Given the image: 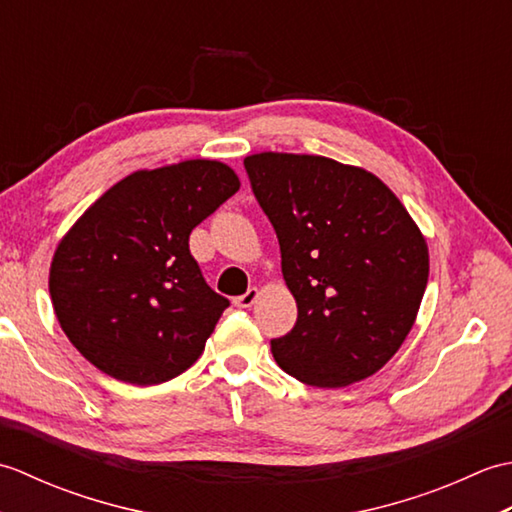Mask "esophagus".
<instances>
[{"instance_id": "obj_1", "label": "esophagus", "mask_w": 512, "mask_h": 512, "mask_svg": "<svg viewBox=\"0 0 512 512\" xmlns=\"http://www.w3.org/2000/svg\"><path fill=\"white\" fill-rule=\"evenodd\" d=\"M257 297H259V290L257 288H248L244 295H239V297H235V306L237 308H250L253 306V303L257 301Z\"/></svg>"}]
</instances>
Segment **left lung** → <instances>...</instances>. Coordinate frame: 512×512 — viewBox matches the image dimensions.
I'll list each match as a JSON object with an SVG mask.
<instances>
[{"label": "left lung", "mask_w": 512, "mask_h": 512, "mask_svg": "<svg viewBox=\"0 0 512 512\" xmlns=\"http://www.w3.org/2000/svg\"><path fill=\"white\" fill-rule=\"evenodd\" d=\"M273 224L297 323L270 341L301 383L345 387L378 372L407 339L429 279V250L374 173L323 156L244 160Z\"/></svg>", "instance_id": "left-lung-1"}]
</instances>
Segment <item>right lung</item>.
I'll use <instances>...</instances> for the list:
<instances>
[{
    "instance_id": "right-lung-1",
    "label": "right lung",
    "mask_w": 512,
    "mask_h": 512,
    "mask_svg": "<svg viewBox=\"0 0 512 512\" xmlns=\"http://www.w3.org/2000/svg\"><path fill=\"white\" fill-rule=\"evenodd\" d=\"M237 189L235 171L217 160L136 171L61 239L50 268L54 314L94 367L160 385L198 361L231 303L204 281L189 235Z\"/></svg>"
}]
</instances>
